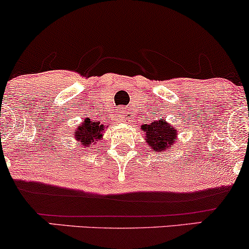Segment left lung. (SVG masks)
<instances>
[{"label": "left lung", "mask_w": 249, "mask_h": 249, "mask_svg": "<svg viewBox=\"0 0 249 249\" xmlns=\"http://www.w3.org/2000/svg\"><path fill=\"white\" fill-rule=\"evenodd\" d=\"M142 131L146 132L145 141L148 146L152 147L153 152H164L167 147H171L176 142V128L167 124L165 119L152 122L151 125H142Z\"/></svg>", "instance_id": "obj_1"}]
</instances>
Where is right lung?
<instances>
[{
    "mask_svg": "<svg viewBox=\"0 0 249 249\" xmlns=\"http://www.w3.org/2000/svg\"><path fill=\"white\" fill-rule=\"evenodd\" d=\"M104 125L99 124L98 122H91L90 119H85L82 125H78L77 132L75 133L76 141L83 146H90L91 144H95L97 139H101L104 131Z\"/></svg>",
    "mask_w": 249,
    "mask_h": 249,
    "instance_id": "add662e5",
    "label": "right lung"
}]
</instances>
